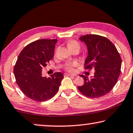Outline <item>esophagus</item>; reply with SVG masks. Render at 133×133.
<instances>
[{"label":"esophagus","mask_w":133,"mask_h":133,"mask_svg":"<svg viewBox=\"0 0 133 133\" xmlns=\"http://www.w3.org/2000/svg\"><path fill=\"white\" fill-rule=\"evenodd\" d=\"M66 76H72V77L77 76V75H71V74H66Z\"/></svg>","instance_id":"obj_1"}]
</instances>
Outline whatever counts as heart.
Instances as JSON below:
<instances>
[{"label": "heart", "instance_id": "1", "mask_svg": "<svg viewBox=\"0 0 133 133\" xmlns=\"http://www.w3.org/2000/svg\"><path fill=\"white\" fill-rule=\"evenodd\" d=\"M67 46H68L69 49H70V48H75V47L80 48L79 44L76 41H71L68 42V43H67ZM76 66V64L75 63H67V64H66V66H65L64 69L65 70L67 71H69V72H73V71H74V70H75L74 68Z\"/></svg>", "mask_w": 133, "mask_h": 133}]
</instances>
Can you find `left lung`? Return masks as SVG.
Instances as JSON below:
<instances>
[{"instance_id": "1", "label": "left lung", "mask_w": 133, "mask_h": 133, "mask_svg": "<svg viewBox=\"0 0 133 133\" xmlns=\"http://www.w3.org/2000/svg\"><path fill=\"white\" fill-rule=\"evenodd\" d=\"M79 39L88 47L85 69H94L95 73L90 79L81 75L84 84L77 88L88 98H100L109 93L117 83L121 73V57L115 46L106 37L88 34L81 37Z\"/></svg>"}]
</instances>
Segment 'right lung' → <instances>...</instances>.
<instances>
[{"instance_id": "add662e5", "label": "right lung", "mask_w": 133, "mask_h": 133, "mask_svg": "<svg viewBox=\"0 0 133 133\" xmlns=\"http://www.w3.org/2000/svg\"><path fill=\"white\" fill-rule=\"evenodd\" d=\"M57 39H41L29 44L20 52L14 69L16 82L25 96L37 102L52 98L64 77L56 72L47 78L42 75L43 67L53 58Z\"/></svg>"}]
</instances>
